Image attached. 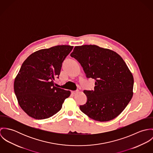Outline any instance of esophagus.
Wrapping results in <instances>:
<instances>
[{
    "instance_id": "esophagus-1",
    "label": "esophagus",
    "mask_w": 153,
    "mask_h": 153,
    "mask_svg": "<svg viewBox=\"0 0 153 153\" xmlns=\"http://www.w3.org/2000/svg\"><path fill=\"white\" fill-rule=\"evenodd\" d=\"M78 91H73L71 92V93H72V94H76L78 93Z\"/></svg>"
}]
</instances>
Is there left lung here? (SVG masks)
<instances>
[{"label":"left lung","instance_id":"obj_1","mask_svg":"<svg viewBox=\"0 0 153 153\" xmlns=\"http://www.w3.org/2000/svg\"><path fill=\"white\" fill-rule=\"evenodd\" d=\"M71 56L83 68L87 77L95 80L94 91L81 111L90 118L105 122L114 119L127 106L133 95L134 78L123 58L115 52L95 45L76 46Z\"/></svg>","mask_w":153,"mask_h":153}]
</instances>
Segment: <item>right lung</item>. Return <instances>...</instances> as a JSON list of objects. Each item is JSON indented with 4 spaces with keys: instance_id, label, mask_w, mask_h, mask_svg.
I'll use <instances>...</instances> for the list:
<instances>
[{
    "instance_id": "obj_1",
    "label": "right lung",
    "mask_w": 153,
    "mask_h": 153,
    "mask_svg": "<svg viewBox=\"0 0 153 153\" xmlns=\"http://www.w3.org/2000/svg\"><path fill=\"white\" fill-rule=\"evenodd\" d=\"M72 46L58 45L37 51L22 64L14 81L19 105L29 117L48 118L62 108L70 91L54 86L62 64Z\"/></svg>"
}]
</instances>
